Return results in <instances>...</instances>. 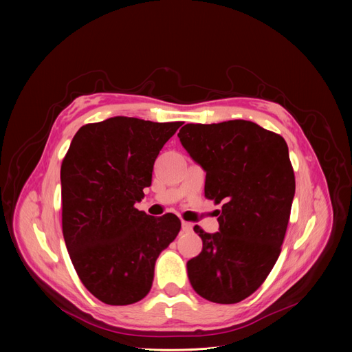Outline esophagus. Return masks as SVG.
<instances>
[{"instance_id":"1","label":"esophagus","mask_w":352,"mask_h":352,"mask_svg":"<svg viewBox=\"0 0 352 352\" xmlns=\"http://www.w3.org/2000/svg\"><path fill=\"white\" fill-rule=\"evenodd\" d=\"M181 228H182L184 232H191L192 231V224L188 223V221H182Z\"/></svg>"}]
</instances>
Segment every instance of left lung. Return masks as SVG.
<instances>
[{
    "label": "left lung",
    "mask_w": 352,
    "mask_h": 352,
    "mask_svg": "<svg viewBox=\"0 0 352 352\" xmlns=\"http://www.w3.org/2000/svg\"><path fill=\"white\" fill-rule=\"evenodd\" d=\"M178 137L206 171V197L223 202L217 232L194 227L202 251L187 263L188 280L211 302H239L260 288L281 252L295 194L288 145L245 120L187 124Z\"/></svg>",
    "instance_id": "obj_1"
}]
</instances>
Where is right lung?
<instances>
[{
  "label": "right lung",
  "mask_w": 352,
  "mask_h": 352,
  "mask_svg": "<svg viewBox=\"0 0 352 352\" xmlns=\"http://www.w3.org/2000/svg\"><path fill=\"white\" fill-rule=\"evenodd\" d=\"M181 125L131 117L87 124L63 161L67 251L85 288L108 305L134 304L150 292L157 258L181 230L174 214L151 217L134 207Z\"/></svg>",
  "instance_id": "add662e5"
}]
</instances>
